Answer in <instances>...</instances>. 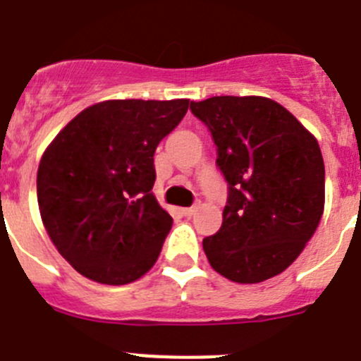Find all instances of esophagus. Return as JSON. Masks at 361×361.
Segmentation results:
<instances>
[{
	"instance_id": "obj_1",
	"label": "esophagus",
	"mask_w": 361,
	"mask_h": 361,
	"mask_svg": "<svg viewBox=\"0 0 361 361\" xmlns=\"http://www.w3.org/2000/svg\"><path fill=\"white\" fill-rule=\"evenodd\" d=\"M195 211H197V206H193V207H184V209H180V213H183L184 216H193Z\"/></svg>"
}]
</instances>
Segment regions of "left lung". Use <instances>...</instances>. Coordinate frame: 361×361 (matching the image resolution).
Returning a JSON list of instances; mask_svg holds the SVG:
<instances>
[{"label":"left lung","instance_id":"1","mask_svg":"<svg viewBox=\"0 0 361 361\" xmlns=\"http://www.w3.org/2000/svg\"><path fill=\"white\" fill-rule=\"evenodd\" d=\"M191 112L211 130L229 184L220 231L202 241L207 261L234 283L270 279L299 257L322 218L319 141L264 97H213L191 102Z\"/></svg>","mask_w":361,"mask_h":361}]
</instances>
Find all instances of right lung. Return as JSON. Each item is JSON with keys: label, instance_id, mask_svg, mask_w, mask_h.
I'll list each match as a JSON object with an SVG mask.
<instances>
[{"label": "right lung", "instance_id": "right-lung-1", "mask_svg": "<svg viewBox=\"0 0 361 361\" xmlns=\"http://www.w3.org/2000/svg\"><path fill=\"white\" fill-rule=\"evenodd\" d=\"M190 100H105L84 109L48 145L37 202L49 240L73 269L128 284L157 261L171 216L152 193L157 145Z\"/></svg>", "mask_w": 361, "mask_h": 361}]
</instances>
